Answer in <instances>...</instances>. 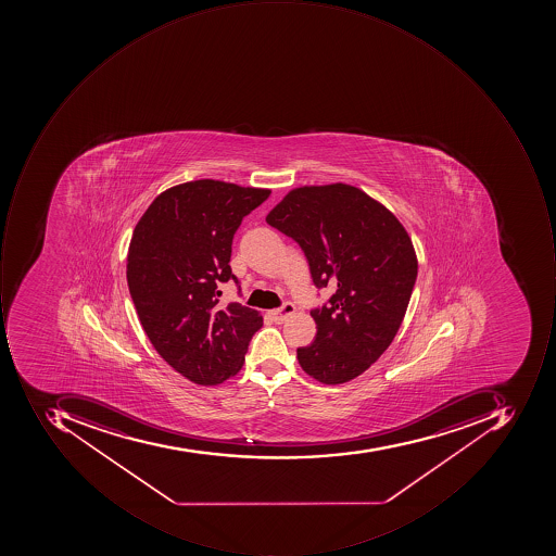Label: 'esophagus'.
Wrapping results in <instances>:
<instances>
[{
  "mask_svg": "<svg viewBox=\"0 0 556 556\" xmlns=\"http://www.w3.org/2000/svg\"><path fill=\"white\" fill-rule=\"evenodd\" d=\"M294 313L295 305L292 304V302H286V304H282V307L274 308V311H270L269 316L273 317L276 323L280 324L283 323L287 317H291Z\"/></svg>",
  "mask_w": 556,
  "mask_h": 556,
  "instance_id": "obj_1",
  "label": "esophagus"
}]
</instances>
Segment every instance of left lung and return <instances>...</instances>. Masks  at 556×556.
<instances>
[{
    "instance_id": "8db88e82",
    "label": "left lung",
    "mask_w": 556,
    "mask_h": 556,
    "mask_svg": "<svg viewBox=\"0 0 556 556\" xmlns=\"http://www.w3.org/2000/svg\"><path fill=\"white\" fill-rule=\"evenodd\" d=\"M265 220L301 245L316 287L334 289L311 311L317 334L298 349L302 369L323 384L363 375L397 334L418 277L403 224L348 184L291 190Z\"/></svg>"
}]
</instances>
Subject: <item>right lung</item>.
<instances>
[{
	"instance_id": "right-lung-1",
	"label": "right lung",
	"mask_w": 556,
	"mask_h": 556,
	"mask_svg": "<svg viewBox=\"0 0 556 556\" xmlns=\"http://www.w3.org/2000/svg\"><path fill=\"white\" fill-rule=\"evenodd\" d=\"M269 189L229 181H186L160 193L135 226L127 282L138 319L155 351L184 378L217 386L242 369L255 308L218 305L230 269L233 233Z\"/></svg>"
}]
</instances>
